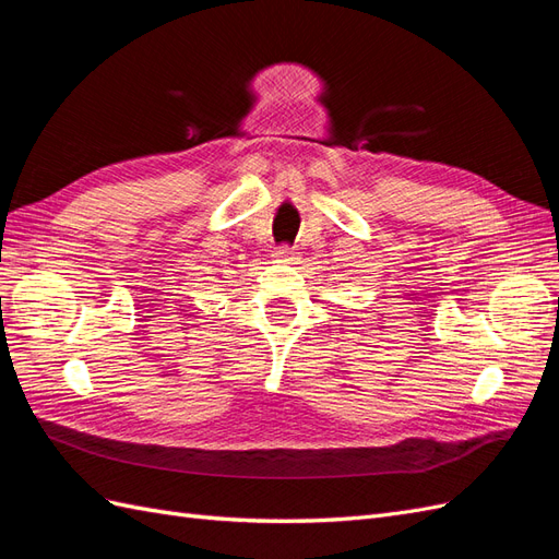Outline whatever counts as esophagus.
<instances>
[{"label":"esophagus","mask_w":559,"mask_h":559,"mask_svg":"<svg viewBox=\"0 0 559 559\" xmlns=\"http://www.w3.org/2000/svg\"><path fill=\"white\" fill-rule=\"evenodd\" d=\"M275 257L282 259V261H296L298 259V251L292 245H280L275 249Z\"/></svg>","instance_id":"1"}]
</instances>
